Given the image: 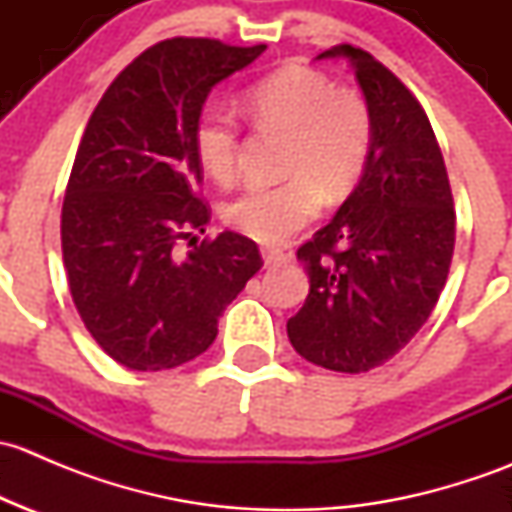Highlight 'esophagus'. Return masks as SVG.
I'll return each instance as SVG.
<instances>
[{"label":"esophagus","mask_w":512,"mask_h":512,"mask_svg":"<svg viewBox=\"0 0 512 512\" xmlns=\"http://www.w3.org/2000/svg\"><path fill=\"white\" fill-rule=\"evenodd\" d=\"M262 257H265V265H282V262L289 260L287 252L275 250V247H265V250H262Z\"/></svg>","instance_id":"esophagus-1"}]
</instances>
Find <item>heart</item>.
Segmentation results:
<instances>
[{
	"label": "heart",
	"instance_id": "1",
	"mask_svg": "<svg viewBox=\"0 0 512 512\" xmlns=\"http://www.w3.org/2000/svg\"><path fill=\"white\" fill-rule=\"evenodd\" d=\"M242 111L260 131L285 133L277 185H250L223 205V220L240 235L277 245L312 223L327 200H339L366 170L374 146L369 103L352 89H337L327 74L309 66H285L252 84ZM240 123L223 108H205L193 128L200 168L215 183L237 173Z\"/></svg>",
	"mask_w": 512,
	"mask_h": 512
}]
</instances>
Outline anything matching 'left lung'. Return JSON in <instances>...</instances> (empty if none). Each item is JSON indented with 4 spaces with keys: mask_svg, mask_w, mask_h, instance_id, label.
Here are the masks:
<instances>
[{
    "mask_svg": "<svg viewBox=\"0 0 512 512\" xmlns=\"http://www.w3.org/2000/svg\"><path fill=\"white\" fill-rule=\"evenodd\" d=\"M374 118V146L354 193L297 250L309 275L287 322L299 356L361 374L399 354L436 307L451 270L456 210L446 163L416 96L369 51L337 44Z\"/></svg>",
    "mask_w": 512,
    "mask_h": 512,
    "instance_id": "left-lung-1",
    "label": "left lung"
}]
</instances>
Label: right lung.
<instances>
[{"label": "right lung", "instance_id": "right-lung-1", "mask_svg": "<svg viewBox=\"0 0 512 512\" xmlns=\"http://www.w3.org/2000/svg\"><path fill=\"white\" fill-rule=\"evenodd\" d=\"M265 49L158 41L113 79L81 136L61 208L66 277L91 337L128 369H173L203 354L262 267L255 242L230 230L185 257L175 245L210 223L193 148L205 98Z\"/></svg>", "mask_w": 512, "mask_h": 512}]
</instances>
